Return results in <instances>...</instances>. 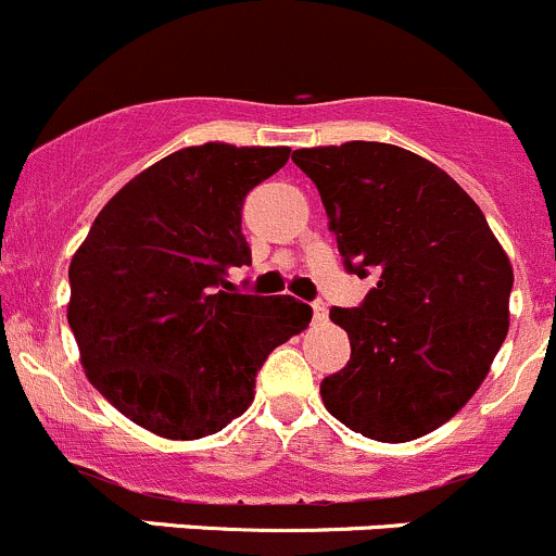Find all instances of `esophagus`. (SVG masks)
I'll use <instances>...</instances> for the list:
<instances>
[{"label":"esophagus","mask_w":556,"mask_h":556,"mask_svg":"<svg viewBox=\"0 0 556 556\" xmlns=\"http://www.w3.org/2000/svg\"><path fill=\"white\" fill-rule=\"evenodd\" d=\"M327 318H329L327 305H324V302H313V321L327 324Z\"/></svg>","instance_id":"esophagus-1"}]
</instances>
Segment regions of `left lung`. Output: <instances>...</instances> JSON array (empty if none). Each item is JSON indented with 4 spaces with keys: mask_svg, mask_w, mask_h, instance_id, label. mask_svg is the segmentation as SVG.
Segmentation results:
<instances>
[{
    "mask_svg": "<svg viewBox=\"0 0 556 556\" xmlns=\"http://www.w3.org/2000/svg\"><path fill=\"white\" fill-rule=\"evenodd\" d=\"M349 273L378 278L332 307L351 359L321 381L329 414L381 443L446 425L478 392L505 334L514 267L481 207L430 159L389 142L300 148Z\"/></svg>",
    "mask_w": 556,
    "mask_h": 556,
    "instance_id": "left-lung-1",
    "label": "left lung"
}]
</instances>
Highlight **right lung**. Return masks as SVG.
Masks as SVG:
<instances>
[{"mask_svg":"<svg viewBox=\"0 0 556 556\" xmlns=\"http://www.w3.org/2000/svg\"><path fill=\"white\" fill-rule=\"evenodd\" d=\"M289 148L205 142L159 159L93 218L70 262L67 321L91 387L142 430L197 441L254 400L273 349L311 321L294 296L229 294L251 265L243 200Z\"/></svg>","mask_w":556,"mask_h":556,"instance_id":"add662e5","label":"right lung"}]
</instances>
